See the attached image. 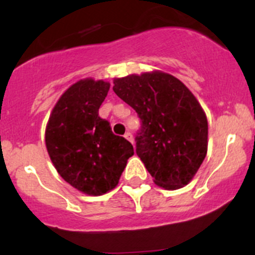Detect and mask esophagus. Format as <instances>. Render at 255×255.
<instances>
[{"instance_id":"obj_1","label":"esophagus","mask_w":255,"mask_h":255,"mask_svg":"<svg viewBox=\"0 0 255 255\" xmlns=\"http://www.w3.org/2000/svg\"><path fill=\"white\" fill-rule=\"evenodd\" d=\"M125 138H126V139H127V140H129V142L133 144V135H132V133L127 132V133H126V134H125Z\"/></svg>"}]
</instances>
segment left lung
Here are the masks:
<instances>
[{
	"label": "left lung",
	"mask_w": 255,
	"mask_h": 255,
	"mask_svg": "<svg viewBox=\"0 0 255 255\" xmlns=\"http://www.w3.org/2000/svg\"><path fill=\"white\" fill-rule=\"evenodd\" d=\"M113 91L139 116L137 155L155 185L189 184L207 154L206 113L191 91L168 73L154 70L115 78Z\"/></svg>",
	"instance_id": "8db88e82"
}]
</instances>
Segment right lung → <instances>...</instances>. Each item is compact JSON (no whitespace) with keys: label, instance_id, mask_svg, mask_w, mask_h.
I'll return each mask as SVG.
<instances>
[{"label":"right lung","instance_id":"right-lung-1","mask_svg":"<svg viewBox=\"0 0 255 255\" xmlns=\"http://www.w3.org/2000/svg\"><path fill=\"white\" fill-rule=\"evenodd\" d=\"M110 82L86 78L71 85L54 106L45 128V145L59 175L90 196L118 185L133 145L112 133L99 109Z\"/></svg>","mask_w":255,"mask_h":255}]
</instances>
